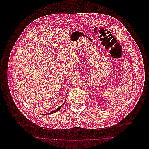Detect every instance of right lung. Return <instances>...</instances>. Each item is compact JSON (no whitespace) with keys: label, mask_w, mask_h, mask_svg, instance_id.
I'll use <instances>...</instances> for the list:
<instances>
[{"label":"right lung","mask_w":149,"mask_h":149,"mask_svg":"<svg viewBox=\"0 0 149 149\" xmlns=\"http://www.w3.org/2000/svg\"><path fill=\"white\" fill-rule=\"evenodd\" d=\"M66 100H65V102H64V103H63V104H62V105H61V106H60V107H58V108H57V109H56V110H54V111H52V112H50V113H49V114H53V113H55V112H56V111H58V110H60V109H61V107H63V105H64V104H65V102H66Z\"/></svg>","instance_id":"1"}]
</instances>
